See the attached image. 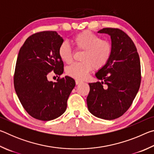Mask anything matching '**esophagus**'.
Instances as JSON below:
<instances>
[{"mask_svg": "<svg viewBox=\"0 0 154 154\" xmlns=\"http://www.w3.org/2000/svg\"><path fill=\"white\" fill-rule=\"evenodd\" d=\"M83 82H81L79 80H75V83H76V85H79L81 83H82Z\"/></svg>", "mask_w": 154, "mask_h": 154, "instance_id": "34e87169", "label": "esophagus"}]
</instances>
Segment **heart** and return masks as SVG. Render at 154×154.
Returning <instances> with one entry per match:
<instances>
[{"label": "heart", "mask_w": 154, "mask_h": 154, "mask_svg": "<svg viewBox=\"0 0 154 154\" xmlns=\"http://www.w3.org/2000/svg\"><path fill=\"white\" fill-rule=\"evenodd\" d=\"M73 43L78 49L84 50L82 56V62H75L66 69L67 75L75 79H86L93 67L100 69L108 63L112 53L110 42L101 40L100 37L90 31H83L75 35ZM58 56L61 60L70 64L72 60V50L67 42L60 44Z\"/></svg>", "instance_id": "1"}]
</instances>
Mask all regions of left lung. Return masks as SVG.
Segmentation results:
<instances>
[{
    "mask_svg": "<svg viewBox=\"0 0 154 154\" xmlns=\"http://www.w3.org/2000/svg\"><path fill=\"white\" fill-rule=\"evenodd\" d=\"M98 32L111 36L112 53L108 63L95 74L101 82L89 83L87 105L93 116L111 120L129 109L139 90L140 58L133 41L122 30L106 28Z\"/></svg>",
    "mask_w": 154,
    "mask_h": 154,
    "instance_id": "1",
    "label": "left lung"
}]
</instances>
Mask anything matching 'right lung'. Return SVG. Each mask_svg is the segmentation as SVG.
<instances>
[{
    "instance_id": "right-lung-1",
    "label": "right lung",
    "mask_w": 154,
    "mask_h": 154,
    "mask_svg": "<svg viewBox=\"0 0 154 154\" xmlns=\"http://www.w3.org/2000/svg\"><path fill=\"white\" fill-rule=\"evenodd\" d=\"M63 38L56 31H43L30 36L20 48L14 75V87L27 113L42 121L52 120L63 114L67 100L75 86L69 76L49 81L54 71L60 75L64 64L58 56Z\"/></svg>"
}]
</instances>
